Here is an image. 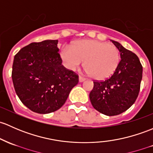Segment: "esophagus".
<instances>
[{"instance_id": "esophagus-1", "label": "esophagus", "mask_w": 153, "mask_h": 153, "mask_svg": "<svg viewBox=\"0 0 153 153\" xmlns=\"http://www.w3.org/2000/svg\"><path fill=\"white\" fill-rule=\"evenodd\" d=\"M85 81V78H83V77H81V76H79V82H83Z\"/></svg>"}]
</instances>
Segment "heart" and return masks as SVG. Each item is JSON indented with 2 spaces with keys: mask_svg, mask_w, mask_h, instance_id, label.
<instances>
[{
  "mask_svg": "<svg viewBox=\"0 0 153 153\" xmlns=\"http://www.w3.org/2000/svg\"><path fill=\"white\" fill-rule=\"evenodd\" d=\"M61 58L70 70L78 69L84 61L86 73L96 80L110 77L120 62V51L115 45L93 39L81 40L71 48H63Z\"/></svg>",
  "mask_w": 153,
  "mask_h": 153,
  "instance_id": "obj_1",
  "label": "heart"
}]
</instances>
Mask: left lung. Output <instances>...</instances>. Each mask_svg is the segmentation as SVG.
<instances>
[{
    "label": "left lung",
    "instance_id": "obj_1",
    "mask_svg": "<svg viewBox=\"0 0 153 153\" xmlns=\"http://www.w3.org/2000/svg\"><path fill=\"white\" fill-rule=\"evenodd\" d=\"M121 60L113 75L105 81H94L89 94L93 107L107 116L120 114L136 101L142 79V66L138 56L118 42L111 40Z\"/></svg>",
    "mask_w": 153,
    "mask_h": 153
}]
</instances>
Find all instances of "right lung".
Wrapping results in <instances>:
<instances>
[{
	"mask_svg": "<svg viewBox=\"0 0 153 153\" xmlns=\"http://www.w3.org/2000/svg\"><path fill=\"white\" fill-rule=\"evenodd\" d=\"M58 40L32 42L14 58L12 78L16 94L32 111L49 114L65 103L78 75L62 65Z\"/></svg>",
	"mask_w": 153,
	"mask_h": 153,
	"instance_id": "right-lung-1",
	"label": "right lung"
}]
</instances>
